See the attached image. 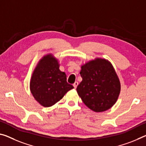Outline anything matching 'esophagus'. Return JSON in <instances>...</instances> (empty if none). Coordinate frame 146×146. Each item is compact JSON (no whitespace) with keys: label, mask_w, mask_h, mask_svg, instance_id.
Here are the masks:
<instances>
[{"label":"esophagus","mask_w":146,"mask_h":146,"mask_svg":"<svg viewBox=\"0 0 146 146\" xmlns=\"http://www.w3.org/2000/svg\"><path fill=\"white\" fill-rule=\"evenodd\" d=\"M78 82H75V83H74V84H73V86H74V88H76L77 87V86H78Z\"/></svg>","instance_id":"34e87169"}]
</instances>
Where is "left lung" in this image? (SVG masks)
<instances>
[{
  "instance_id": "obj_1",
  "label": "left lung",
  "mask_w": 146,
  "mask_h": 146,
  "mask_svg": "<svg viewBox=\"0 0 146 146\" xmlns=\"http://www.w3.org/2000/svg\"><path fill=\"white\" fill-rule=\"evenodd\" d=\"M80 74L82 80L77 91L90 109L96 112H103L114 105L121 86L110 62L96 58L82 66Z\"/></svg>"
}]
</instances>
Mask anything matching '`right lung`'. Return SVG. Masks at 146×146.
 Instances as JSON below:
<instances>
[{
	"label": "right lung",
	"mask_w": 146,
	"mask_h": 146,
	"mask_svg": "<svg viewBox=\"0 0 146 146\" xmlns=\"http://www.w3.org/2000/svg\"><path fill=\"white\" fill-rule=\"evenodd\" d=\"M66 80V73L59 69L57 60L48 54L41 60L34 71L30 88L32 96L41 105L49 107L73 88Z\"/></svg>",
	"instance_id": "add662e5"
}]
</instances>
